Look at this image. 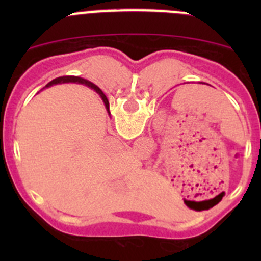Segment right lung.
<instances>
[{
	"label": "right lung",
	"instance_id": "obj_1",
	"mask_svg": "<svg viewBox=\"0 0 261 261\" xmlns=\"http://www.w3.org/2000/svg\"><path fill=\"white\" fill-rule=\"evenodd\" d=\"M68 82H74V83H82V84H88V87H91V88H93L94 91L97 92V93L99 94V96L102 97V99H103L105 105H106V109L107 111H109V99H107V97L105 96L103 92L101 91V89L98 88L97 86H94L93 83H89L88 81L83 80V78H80V77H73V75H67V77H59V78H55V80H53L51 82H49L48 84H46V87L49 86H53V84H58V83H68ZM110 112V111H109Z\"/></svg>",
	"mask_w": 261,
	"mask_h": 261
}]
</instances>
